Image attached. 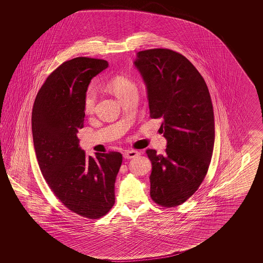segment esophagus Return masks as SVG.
<instances>
[{"label": "esophagus", "instance_id": "34e87169", "mask_svg": "<svg viewBox=\"0 0 263 263\" xmlns=\"http://www.w3.org/2000/svg\"><path fill=\"white\" fill-rule=\"evenodd\" d=\"M138 155H139V152H136V151H126V152H123V157L125 159L135 158Z\"/></svg>", "mask_w": 263, "mask_h": 263}]
</instances>
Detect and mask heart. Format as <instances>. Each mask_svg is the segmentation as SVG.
Returning <instances> with one entry per match:
<instances>
[{"label": "heart", "instance_id": "1", "mask_svg": "<svg viewBox=\"0 0 263 263\" xmlns=\"http://www.w3.org/2000/svg\"><path fill=\"white\" fill-rule=\"evenodd\" d=\"M107 87L120 100L133 92L138 91L135 83L130 78L122 75L112 77L108 82ZM96 98H97V95H96V89L88 88L86 90L83 98V107H84V111L87 115L92 114L96 110Z\"/></svg>", "mask_w": 263, "mask_h": 263}]
</instances>
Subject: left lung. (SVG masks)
Returning a JSON list of instances; mask_svg holds the SVG:
<instances>
[{
    "instance_id": "8db88e82",
    "label": "left lung",
    "mask_w": 263,
    "mask_h": 263,
    "mask_svg": "<svg viewBox=\"0 0 263 263\" xmlns=\"http://www.w3.org/2000/svg\"><path fill=\"white\" fill-rule=\"evenodd\" d=\"M147 90L149 116L162 119L165 154L147 149L151 197L159 205H179L206 175L215 140L214 112L206 83L191 62L170 49L137 53L134 62Z\"/></svg>"
}]
</instances>
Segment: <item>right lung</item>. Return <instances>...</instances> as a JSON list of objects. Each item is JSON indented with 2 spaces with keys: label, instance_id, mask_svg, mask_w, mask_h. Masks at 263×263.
Returning <instances> with one entry per match:
<instances>
[{
  "label": "right lung",
  "instance_id": "obj_1",
  "mask_svg": "<svg viewBox=\"0 0 263 263\" xmlns=\"http://www.w3.org/2000/svg\"><path fill=\"white\" fill-rule=\"evenodd\" d=\"M108 65L86 57L65 62L49 75L32 108L33 146L42 175L64 206L88 219L101 218L114 205L122 162L120 152L87 156L77 137L84 127V95Z\"/></svg>",
  "mask_w": 263,
  "mask_h": 263
}]
</instances>
